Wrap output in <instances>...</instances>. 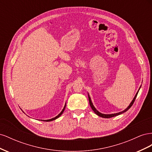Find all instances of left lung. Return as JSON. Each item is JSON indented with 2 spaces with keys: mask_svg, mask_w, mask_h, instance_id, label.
<instances>
[{
  "mask_svg": "<svg viewBox=\"0 0 152 152\" xmlns=\"http://www.w3.org/2000/svg\"><path fill=\"white\" fill-rule=\"evenodd\" d=\"M140 89H139V90H140ZM139 90H138V91L137 92V93L136 94V95H135V96H134V99H132V101L131 102V103H130V104L129 105V107L126 108V109H125L124 110V111H122V112H119V113H114V114H103V113H100V112H99L97 110H96V108H95V107H94V105L93 104V103H92V102H91V98H90V96H89V94H88V98H89V104H90V106H91V108L93 109V111L94 112V113L96 114V115H98V116H99V117H103V118H111V117H115V116H117V115H121V114H122V113H124V112H127V110L129 109L131 107H132V105L133 104V103H134V101H135V99H136V96H137V93H138V92H139Z\"/></svg>",
  "mask_w": 152,
  "mask_h": 152,
  "instance_id": "left-lung-1",
  "label": "left lung"
}]
</instances>
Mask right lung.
<instances>
[{
	"instance_id": "1",
	"label": "right lung",
	"mask_w": 152,
	"mask_h": 152,
	"mask_svg": "<svg viewBox=\"0 0 152 152\" xmlns=\"http://www.w3.org/2000/svg\"><path fill=\"white\" fill-rule=\"evenodd\" d=\"M65 107H66V104H65V107H64V108H63V110H62V111L61 112V113L58 115H57L56 117H55L54 118H51V119H49V120H45V121H47V122H49V121H54V120H55V119L58 118L59 117H60V116L61 115V114L63 113L64 110H65Z\"/></svg>"
}]
</instances>
